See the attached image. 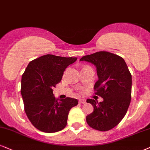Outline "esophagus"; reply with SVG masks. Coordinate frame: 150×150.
<instances>
[{
	"mask_svg": "<svg viewBox=\"0 0 150 150\" xmlns=\"http://www.w3.org/2000/svg\"><path fill=\"white\" fill-rule=\"evenodd\" d=\"M79 103H81V104H82V103H85L86 102V101L85 100V99H79Z\"/></svg>",
	"mask_w": 150,
	"mask_h": 150,
	"instance_id": "1",
	"label": "esophagus"
}]
</instances>
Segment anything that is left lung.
<instances>
[{
    "label": "left lung",
    "instance_id": "8db88e82",
    "mask_svg": "<svg viewBox=\"0 0 150 150\" xmlns=\"http://www.w3.org/2000/svg\"><path fill=\"white\" fill-rule=\"evenodd\" d=\"M97 67L98 81L94 86L95 94L103 99L98 102L88 99L94 111L86 117L88 125L101 132L109 131L119 124L126 115L132 98V74L122 57L99 51L80 59Z\"/></svg>",
    "mask_w": 150,
    "mask_h": 150
}]
</instances>
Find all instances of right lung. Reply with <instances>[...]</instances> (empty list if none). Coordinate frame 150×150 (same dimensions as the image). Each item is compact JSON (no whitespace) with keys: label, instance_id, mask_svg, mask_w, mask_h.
Listing matches in <instances>:
<instances>
[{"label":"right lung","instance_id":"1","mask_svg":"<svg viewBox=\"0 0 150 150\" xmlns=\"http://www.w3.org/2000/svg\"><path fill=\"white\" fill-rule=\"evenodd\" d=\"M76 58L47 54L29 62L22 75L21 93L24 110L32 125L41 132L54 133L66 127L69 112L78 100L67 97L58 101L53 88L62 80L64 70Z\"/></svg>","mask_w":150,"mask_h":150}]
</instances>
